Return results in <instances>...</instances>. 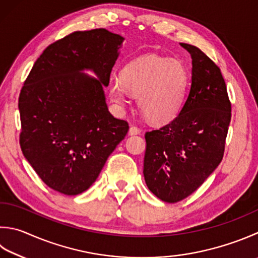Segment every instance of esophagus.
I'll list each match as a JSON object with an SVG mask.
<instances>
[{
  "label": "esophagus",
  "mask_w": 258,
  "mask_h": 258,
  "mask_svg": "<svg viewBox=\"0 0 258 258\" xmlns=\"http://www.w3.org/2000/svg\"><path fill=\"white\" fill-rule=\"evenodd\" d=\"M140 134V130L135 127V125H131V127L129 128V135L130 136H135V135H139Z\"/></svg>",
  "instance_id": "esophagus-1"
}]
</instances>
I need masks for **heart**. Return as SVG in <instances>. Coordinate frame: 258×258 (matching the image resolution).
I'll use <instances>...</instances> for the list:
<instances>
[{
    "instance_id": "obj_1",
    "label": "heart",
    "mask_w": 258,
    "mask_h": 258,
    "mask_svg": "<svg viewBox=\"0 0 258 258\" xmlns=\"http://www.w3.org/2000/svg\"><path fill=\"white\" fill-rule=\"evenodd\" d=\"M188 83V71L181 60L145 55L125 65L120 79H111L109 91L119 105L128 103L129 93L137 96L146 118L153 123L165 124L181 112Z\"/></svg>"
}]
</instances>
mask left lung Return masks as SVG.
Masks as SVG:
<instances>
[{
	"label": "left lung",
	"mask_w": 258,
	"mask_h": 258,
	"mask_svg": "<svg viewBox=\"0 0 258 258\" xmlns=\"http://www.w3.org/2000/svg\"><path fill=\"white\" fill-rule=\"evenodd\" d=\"M192 58V81L181 112L146 133L144 176L150 192L175 203L200 187L220 164L231 104L220 69L198 47L181 43Z\"/></svg>",
	"instance_id": "obj_1"
}]
</instances>
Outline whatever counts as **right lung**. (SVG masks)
<instances>
[{
  "label": "right lung",
  "instance_id": "right-lung-1",
  "mask_svg": "<svg viewBox=\"0 0 258 258\" xmlns=\"http://www.w3.org/2000/svg\"><path fill=\"white\" fill-rule=\"evenodd\" d=\"M123 39L105 29L73 32L43 50L22 86L21 150L57 192L86 191L128 133L127 121L109 112L103 91Z\"/></svg>",
  "mask_w": 258,
  "mask_h": 258
}]
</instances>
